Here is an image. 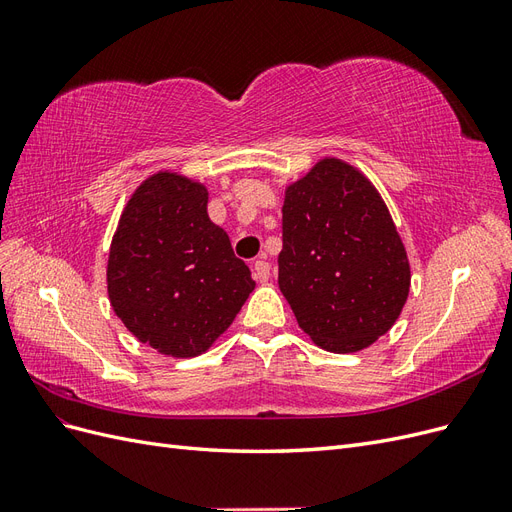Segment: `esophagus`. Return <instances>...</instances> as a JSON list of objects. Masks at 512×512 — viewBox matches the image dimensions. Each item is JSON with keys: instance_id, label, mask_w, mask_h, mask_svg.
Wrapping results in <instances>:
<instances>
[{"instance_id": "esophagus-1", "label": "esophagus", "mask_w": 512, "mask_h": 512, "mask_svg": "<svg viewBox=\"0 0 512 512\" xmlns=\"http://www.w3.org/2000/svg\"><path fill=\"white\" fill-rule=\"evenodd\" d=\"M252 273H254L256 282H267L271 277V265L267 260H256L254 267H252Z\"/></svg>"}]
</instances>
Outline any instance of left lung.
I'll return each instance as SVG.
<instances>
[{
	"label": "left lung",
	"instance_id": "left-lung-1",
	"mask_svg": "<svg viewBox=\"0 0 512 512\" xmlns=\"http://www.w3.org/2000/svg\"><path fill=\"white\" fill-rule=\"evenodd\" d=\"M282 232L277 284L316 346L359 352L391 331L410 292V262L359 168L322 158L286 185Z\"/></svg>",
	"mask_w": 512,
	"mask_h": 512
}]
</instances>
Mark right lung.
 <instances>
[{
    "instance_id": "obj_1",
    "label": "right lung",
    "mask_w": 512,
    "mask_h": 512,
    "mask_svg": "<svg viewBox=\"0 0 512 512\" xmlns=\"http://www.w3.org/2000/svg\"><path fill=\"white\" fill-rule=\"evenodd\" d=\"M207 203L205 183L158 170L128 198L108 252L113 312L138 342L175 359L207 352L256 286Z\"/></svg>"
}]
</instances>
